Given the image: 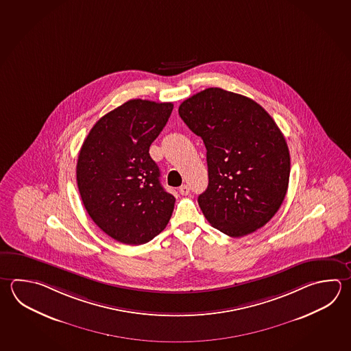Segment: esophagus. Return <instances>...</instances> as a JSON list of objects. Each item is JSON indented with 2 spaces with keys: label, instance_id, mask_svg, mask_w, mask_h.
<instances>
[{
  "label": "esophagus",
  "instance_id": "obj_1",
  "mask_svg": "<svg viewBox=\"0 0 351 351\" xmlns=\"http://www.w3.org/2000/svg\"><path fill=\"white\" fill-rule=\"evenodd\" d=\"M180 193L182 195V196H187L189 193H190V187L187 185H182L179 189Z\"/></svg>",
  "mask_w": 351,
  "mask_h": 351
}]
</instances>
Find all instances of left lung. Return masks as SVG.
I'll use <instances>...</instances> for the list:
<instances>
[{
  "label": "left lung",
  "mask_w": 351,
  "mask_h": 351,
  "mask_svg": "<svg viewBox=\"0 0 351 351\" xmlns=\"http://www.w3.org/2000/svg\"><path fill=\"white\" fill-rule=\"evenodd\" d=\"M179 114L207 150L208 186L197 199L207 221L231 237L263 227L283 204L291 173L276 121L254 100L221 88L184 100Z\"/></svg>",
  "instance_id": "1"
}]
</instances>
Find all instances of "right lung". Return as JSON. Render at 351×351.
Returning <instances> with one entry per match:
<instances>
[{
	"label": "right lung",
	"instance_id": "right-lung-1",
	"mask_svg": "<svg viewBox=\"0 0 351 351\" xmlns=\"http://www.w3.org/2000/svg\"><path fill=\"white\" fill-rule=\"evenodd\" d=\"M172 103L132 99L100 118L77 162L88 215L112 239L138 245L164 231L175 197L160 184L149 149L171 115Z\"/></svg>",
	"mask_w": 351,
	"mask_h": 351
}]
</instances>
